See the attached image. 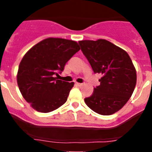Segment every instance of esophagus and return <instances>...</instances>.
Returning a JSON list of instances; mask_svg holds the SVG:
<instances>
[{
  "label": "esophagus",
  "instance_id": "obj_1",
  "mask_svg": "<svg viewBox=\"0 0 152 152\" xmlns=\"http://www.w3.org/2000/svg\"><path fill=\"white\" fill-rule=\"evenodd\" d=\"M76 85H77L78 86H83V83H78V82H76Z\"/></svg>",
  "mask_w": 152,
  "mask_h": 152
}]
</instances>
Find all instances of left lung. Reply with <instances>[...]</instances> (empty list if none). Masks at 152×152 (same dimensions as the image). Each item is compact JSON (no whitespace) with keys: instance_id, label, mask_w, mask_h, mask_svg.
Here are the masks:
<instances>
[{"instance_id":"8db88e82","label":"left lung","mask_w":152,"mask_h":152,"mask_svg":"<svg viewBox=\"0 0 152 152\" xmlns=\"http://www.w3.org/2000/svg\"><path fill=\"white\" fill-rule=\"evenodd\" d=\"M78 43L94 72L102 75L100 85L84 99L85 103L99 114L117 112L132 96L137 83L132 59L124 50L105 39L83 40Z\"/></svg>"}]
</instances>
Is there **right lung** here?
<instances>
[{
	"mask_svg": "<svg viewBox=\"0 0 152 152\" xmlns=\"http://www.w3.org/2000/svg\"><path fill=\"white\" fill-rule=\"evenodd\" d=\"M80 47L76 41L48 38L27 51L19 64L17 83L23 97L36 111H53L67 101L74 83L58 80L55 75Z\"/></svg>",
	"mask_w": 152,
	"mask_h": 152,
	"instance_id": "add662e5",
	"label": "right lung"
}]
</instances>
